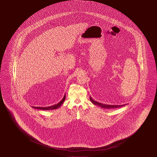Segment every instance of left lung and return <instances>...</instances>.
Masks as SVG:
<instances>
[{
  "label": "left lung",
  "mask_w": 157,
  "mask_h": 157,
  "mask_svg": "<svg viewBox=\"0 0 157 157\" xmlns=\"http://www.w3.org/2000/svg\"><path fill=\"white\" fill-rule=\"evenodd\" d=\"M90 100H91V101L92 103L93 104H94L95 105L100 106L101 107L104 108V109H116V108H118V107H122L123 105H109L103 104V103H101L95 101L93 100L91 97H90Z\"/></svg>",
  "instance_id": "1"
}]
</instances>
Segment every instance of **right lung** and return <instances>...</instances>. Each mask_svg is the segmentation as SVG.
<instances>
[{
    "label": "right lung",
    "instance_id": "1",
    "mask_svg": "<svg viewBox=\"0 0 157 157\" xmlns=\"http://www.w3.org/2000/svg\"><path fill=\"white\" fill-rule=\"evenodd\" d=\"M66 95L65 94L64 96L63 97L62 100L60 101V102L58 103L57 104H56L55 105L49 106V107H33L34 109H42V110H52V109H58L60 107V105L63 104V101L65 100Z\"/></svg>",
    "mask_w": 157,
    "mask_h": 157
}]
</instances>
